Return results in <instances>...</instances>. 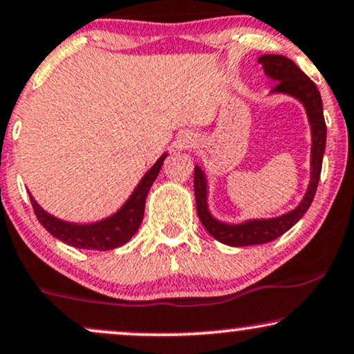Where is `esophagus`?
Wrapping results in <instances>:
<instances>
[{
	"label": "esophagus",
	"instance_id": "obj_1",
	"mask_svg": "<svg viewBox=\"0 0 354 354\" xmlns=\"http://www.w3.org/2000/svg\"><path fill=\"white\" fill-rule=\"evenodd\" d=\"M174 145H176L178 150H191L196 145V135L191 133V131H183V133L178 135Z\"/></svg>",
	"mask_w": 354,
	"mask_h": 354
}]
</instances>
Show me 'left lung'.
Wrapping results in <instances>:
<instances>
[{"label":"left lung","mask_w":354,"mask_h":354,"mask_svg":"<svg viewBox=\"0 0 354 354\" xmlns=\"http://www.w3.org/2000/svg\"><path fill=\"white\" fill-rule=\"evenodd\" d=\"M262 64V69L270 80H274L275 87L270 93H283V95L293 97L304 105L306 117L310 123V133H312V150H310V181L305 196L301 198L299 206L292 211L283 212L277 218H262V219H247L242 223H224L212 216L207 204L209 196V186H207L206 173L199 165L194 166V196H196V211L206 231L214 237L216 241L223 242L231 247L257 245L266 242L275 241L288 229L293 227L304 214L312 206V201L317 193L318 181H320L323 153L326 147V125L323 117V104L320 92L317 85L305 75L297 64L285 55L263 54L257 59Z\"/></svg>","instance_id":"obj_1"}]
</instances>
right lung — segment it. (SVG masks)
<instances>
[{
    "label": "right lung",
    "instance_id": "add662e5",
    "mask_svg": "<svg viewBox=\"0 0 354 354\" xmlns=\"http://www.w3.org/2000/svg\"><path fill=\"white\" fill-rule=\"evenodd\" d=\"M168 153H163L156 163L143 174L133 193L129 196L122 207L109 218L95 221V223H69L62 221L55 216L49 214L37 204L32 194L29 193L31 204L36 218L44 225L46 231L53 234L55 239L66 242L67 245L77 247V249H91V250H112L123 244H127L135 232L138 231L140 224L145 214V201H147L148 191L158 176L161 166Z\"/></svg>",
    "mask_w": 354,
    "mask_h": 354
}]
</instances>
